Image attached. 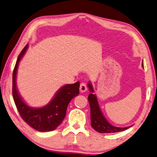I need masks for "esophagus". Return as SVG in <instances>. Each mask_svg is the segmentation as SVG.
I'll use <instances>...</instances> for the list:
<instances>
[{
	"mask_svg": "<svg viewBox=\"0 0 157 157\" xmlns=\"http://www.w3.org/2000/svg\"><path fill=\"white\" fill-rule=\"evenodd\" d=\"M86 89H87V88H86V84L82 82L80 84V86H79V91H80L82 93H83V92H85L86 91Z\"/></svg>",
	"mask_w": 157,
	"mask_h": 157,
	"instance_id": "1",
	"label": "esophagus"
}]
</instances>
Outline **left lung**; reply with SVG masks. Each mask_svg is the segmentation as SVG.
Segmentation results:
<instances>
[{"instance_id":"8db88e82","label":"left lung","mask_w":157,"mask_h":157,"mask_svg":"<svg viewBox=\"0 0 157 157\" xmlns=\"http://www.w3.org/2000/svg\"><path fill=\"white\" fill-rule=\"evenodd\" d=\"M142 66L143 67V63ZM88 86L89 91H91V94L88 96V101L91 109V124L92 128L95 129L98 133H108L123 131L131 127V126L124 128L117 127V126H114L109 123L102 113L96 96L93 94L94 89L91 82L88 83Z\"/></svg>"}]
</instances>
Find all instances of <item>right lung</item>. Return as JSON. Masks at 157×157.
<instances>
[{"instance_id": "1", "label": "right lung", "mask_w": 157, "mask_h": 157, "mask_svg": "<svg viewBox=\"0 0 157 157\" xmlns=\"http://www.w3.org/2000/svg\"><path fill=\"white\" fill-rule=\"evenodd\" d=\"M29 44L19 54L12 74V95L19 113L25 122L40 132L52 131L60 125L65 118L67 107L72 99L79 93V82L66 84L59 89L52 100L42 108H32L23 101L17 88L16 78L19 63Z\"/></svg>"}]
</instances>
